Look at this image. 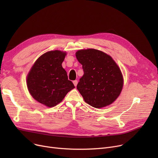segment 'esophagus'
Returning <instances> with one entry per match:
<instances>
[{
  "label": "esophagus",
  "mask_w": 158,
  "mask_h": 158,
  "mask_svg": "<svg viewBox=\"0 0 158 158\" xmlns=\"http://www.w3.org/2000/svg\"><path fill=\"white\" fill-rule=\"evenodd\" d=\"M77 80H75V81H73V85H74V86H77Z\"/></svg>",
  "instance_id": "34e87169"
}]
</instances>
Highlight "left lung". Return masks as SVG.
I'll list each match as a JSON object with an SVG mask.
<instances>
[{
	"instance_id": "8db88e82",
	"label": "left lung",
	"mask_w": 158,
	"mask_h": 158,
	"mask_svg": "<svg viewBox=\"0 0 158 158\" xmlns=\"http://www.w3.org/2000/svg\"><path fill=\"white\" fill-rule=\"evenodd\" d=\"M76 56L84 71L77 89L85 101L95 108L112 104L123 85L117 64L108 54L94 48L79 50Z\"/></svg>"
}]
</instances>
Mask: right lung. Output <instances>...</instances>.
<instances>
[{
    "mask_svg": "<svg viewBox=\"0 0 158 158\" xmlns=\"http://www.w3.org/2000/svg\"><path fill=\"white\" fill-rule=\"evenodd\" d=\"M66 52L48 51L41 55L32 66L27 77L31 96L40 103L52 107L60 103L75 88L62 67Z\"/></svg>",
    "mask_w": 158,
    "mask_h": 158,
    "instance_id": "1",
    "label": "right lung"
}]
</instances>
